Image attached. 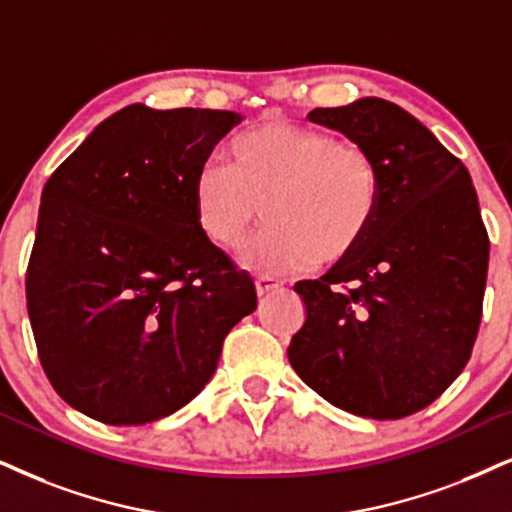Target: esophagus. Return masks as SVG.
Masks as SVG:
<instances>
[{
    "label": "esophagus",
    "instance_id": "34e87169",
    "mask_svg": "<svg viewBox=\"0 0 512 512\" xmlns=\"http://www.w3.org/2000/svg\"><path fill=\"white\" fill-rule=\"evenodd\" d=\"M278 286H281V283H278L276 278H271V276H257L255 278V290H257V295H260V297L269 295L271 290H276Z\"/></svg>",
    "mask_w": 512,
    "mask_h": 512
}]
</instances>
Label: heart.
<instances>
[{
	"label": "heart",
	"instance_id": "heart-1",
	"mask_svg": "<svg viewBox=\"0 0 512 512\" xmlns=\"http://www.w3.org/2000/svg\"><path fill=\"white\" fill-rule=\"evenodd\" d=\"M200 234L224 250L269 229L241 255L257 274H288L345 260L364 241L383 198V174L364 146L290 120H264L229 146V165L205 163L193 179Z\"/></svg>",
	"mask_w": 512,
	"mask_h": 512
}]
</instances>
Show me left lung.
<instances>
[{
    "label": "left lung",
    "mask_w": 512,
    "mask_h": 512,
    "mask_svg": "<svg viewBox=\"0 0 512 512\" xmlns=\"http://www.w3.org/2000/svg\"><path fill=\"white\" fill-rule=\"evenodd\" d=\"M307 118L373 155L383 198L357 250L295 286L307 319L290 366L354 416H411L461 375L480 328L489 236L475 186L397 103L366 96Z\"/></svg>",
    "instance_id": "left-lung-1"
}]
</instances>
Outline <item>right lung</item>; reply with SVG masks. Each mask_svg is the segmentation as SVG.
<instances>
[{
    "label": "right lung",
    "instance_id": "obj_1",
    "mask_svg": "<svg viewBox=\"0 0 512 512\" xmlns=\"http://www.w3.org/2000/svg\"><path fill=\"white\" fill-rule=\"evenodd\" d=\"M243 115L106 118L42 191L25 295L44 373L73 409L144 425L186 406L255 312L252 278L200 234L193 179Z\"/></svg>",
    "mask_w": 512,
    "mask_h": 512
}]
</instances>
